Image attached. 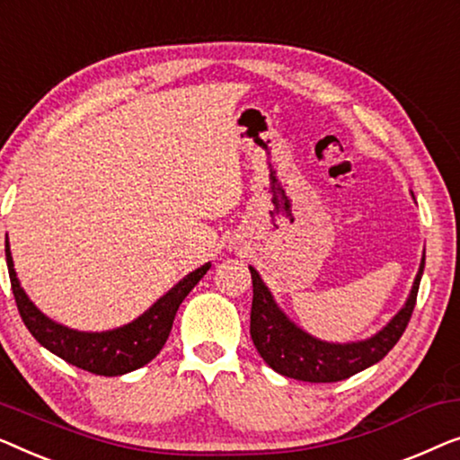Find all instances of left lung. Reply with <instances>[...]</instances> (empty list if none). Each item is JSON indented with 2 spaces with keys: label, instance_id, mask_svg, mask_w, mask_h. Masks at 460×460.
Instances as JSON below:
<instances>
[{
  "label": "left lung",
  "instance_id": "left-lung-1",
  "mask_svg": "<svg viewBox=\"0 0 460 460\" xmlns=\"http://www.w3.org/2000/svg\"><path fill=\"white\" fill-rule=\"evenodd\" d=\"M423 269L425 254L404 308L377 335H373L371 340L357 341V344H327V341L316 340L297 329L277 308L261 275L250 267L252 288H254L250 313L252 341L262 360L286 377L310 381V384H333V381L352 377L354 373H360L362 368L379 362L402 338L412 310H415Z\"/></svg>",
  "mask_w": 460,
  "mask_h": 460
}]
</instances>
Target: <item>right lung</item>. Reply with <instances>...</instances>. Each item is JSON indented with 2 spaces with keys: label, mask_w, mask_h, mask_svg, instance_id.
<instances>
[{
  "label": "right lung",
  "mask_w": 460,
  "mask_h": 460,
  "mask_svg": "<svg viewBox=\"0 0 460 460\" xmlns=\"http://www.w3.org/2000/svg\"><path fill=\"white\" fill-rule=\"evenodd\" d=\"M5 261H8L10 283L18 313H21L31 335L62 360L83 368V371L106 375V377L131 373L135 368L147 365L163 350L168 335H171L174 314H177L181 302L185 300V296L196 288V283L210 269V262H206L204 267L183 277L171 292L160 297L147 313L128 323V325L103 333H83L58 325L43 313H39L16 279L8 242H5Z\"/></svg>",
  "instance_id": "add662e5"
}]
</instances>
